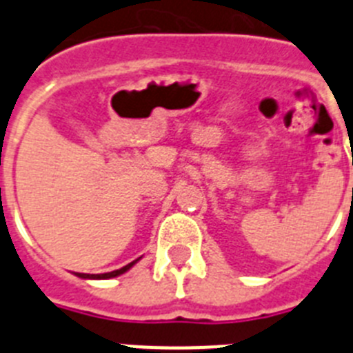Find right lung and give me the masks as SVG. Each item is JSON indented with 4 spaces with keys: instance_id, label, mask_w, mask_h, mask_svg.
Wrapping results in <instances>:
<instances>
[{
    "instance_id": "right-lung-1",
    "label": "right lung",
    "mask_w": 353,
    "mask_h": 353,
    "mask_svg": "<svg viewBox=\"0 0 353 353\" xmlns=\"http://www.w3.org/2000/svg\"><path fill=\"white\" fill-rule=\"evenodd\" d=\"M138 261H139V258H138V260L130 261L129 265H125V267H121V269L113 270V272H105V274H79V272H76V276L77 277H83V279H111V277H117V276H120V274L127 272V270H129L130 267H132V265L138 263Z\"/></svg>"
}]
</instances>
